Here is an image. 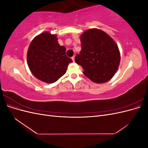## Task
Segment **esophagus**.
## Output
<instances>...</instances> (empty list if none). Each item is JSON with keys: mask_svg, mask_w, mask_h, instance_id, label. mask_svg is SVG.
I'll return each mask as SVG.
<instances>
[{"mask_svg": "<svg viewBox=\"0 0 148 148\" xmlns=\"http://www.w3.org/2000/svg\"><path fill=\"white\" fill-rule=\"evenodd\" d=\"M71 59H72V60L73 62H75V56H73L72 57H71Z\"/></svg>", "mask_w": 148, "mask_h": 148, "instance_id": "1", "label": "esophagus"}]
</instances>
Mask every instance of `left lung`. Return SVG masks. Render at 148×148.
Here are the masks:
<instances>
[{
	"label": "left lung",
	"mask_w": 148,
	"mask_h": 148,
	"mask_svg": "<svg viewBox=\"0 0 148 148\" xmlns=\"http://www.w3.org/2000/svg\"><path fill=\"white\" fill-rule=\"evenodd\" d=\"M82 50L75 62L82 65L83 74L94 83H104L117 72L120 62L117 44L109 34L97 28L89 29L80 36Z\"/></svg>",
	"instance_id": "8db88e82"
}]
</instances>
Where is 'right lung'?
<instances>
[{"instance_id": "1", "label": "right lung", "mask_w": 148, "mask_h": 148, "mask_svg": "<svg viewBox=\"0 0 148 148\" xmlns=\"http://www.w3.org/2000/svg\"><path fill=\"white\" fill-rule=\"evenodd\" d=\"M57 36L45 31L31 42L27 52V64L31 72L46 83L57 82L72 62L66 56V48L58 42Z\"/></svg>"}]
</instances>
